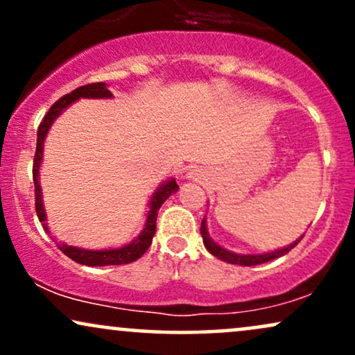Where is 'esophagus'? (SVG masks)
<instances>
[{
    "label": "esophagus",
    "mask_w": 355,
    "mask_h": 355,
    "mask_svg": "<svg viewBox=\"0 0 355 355\" xmlns=\"http://www.w3.org/2000/svg\"><path fill=\"white\" fill-rule=\"evenodd\" d=\"M189 177H191V178H193V177H198V173H197V170H191V172L189 173Z\"/></svg>",
    "instance_id": "34e87169"
}]
</instances>
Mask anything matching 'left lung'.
Wrapping results in <instances>:
<instances>
[{
	"label": "left lung",
	"instance_id": "8db88e82",
	"mask_svg": "<svg viewBox=\"0 0 355 355\" xmlns=\"http://www.w3.org/2000/svg\"><path fill=\"white\" fill-rule=\"evenodd\" d=\"M200 232H202V239H203V243H205L207 250L210 252L211 255H215L217 259L223 260V262H229V263H235V266H243V267H250V266H259V263H266V262H270V260L277 259V257H282L285 254H288V252L294 248L297 243L300 242V239L297 240V242L292 243V245L285 247V248H280V250H275V252H268V254H260V255H239V254H234V252H229L225 250V248H222L217 243L214 242L209 237V232H207V223H205V217L202 220V225H200Z\"/></svg>",
	"mask_w": 355,
	"mask_h": 355
}]
</instances>
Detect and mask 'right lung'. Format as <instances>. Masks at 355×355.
I'll return each instance as SVG.
<instances>
[{
    "instance_id": "right-lung-1",
    "label": "right lung",
    "mask_w": 355,
    "mask_h": 355,
    "mask_svg": "<svg viewBox=\"0 0 355 355\" xmlns=\"http://www.w3.org/2000/svg\"><path fill=\"white\" fill-rule=\"evenodd\" d=\"M80 96L83 98H110L112 93L107 88V85L101 83H89L83 85V87L73 89L68 95L61 96L58 101L53 103V107L48 110V113L44 115L43 121L38 126V140H36V152H35V160H33V182H35V210L36 215H38L40 222H44V210L42 203V189H40L38 183V172H40V164H42L43 157V141L44 137H46L48 130L53 123L56 116L63 112L68 105L73 103L75 100H78ZM178 190V185L175 180L166 182L165 185H162L160 189L153 193L152 202H150V210L148 217H146L145 229L138 237L133 240L128 245L121 248H113V250H83V248H76L68 245V243H56L61 252L64 255L70 257L71 260L81 263V266H89V267H105V266H123V263L135 262L137 259H140L141 255L148 250V247L152 245V239L155 235V230H157V215L160 207L164 205V202L170 195L175 193ZM44 230H46V223H43Z\"/></svg>"
}]
</instances>
